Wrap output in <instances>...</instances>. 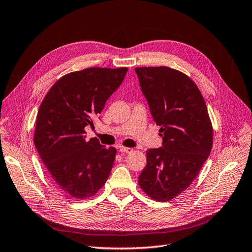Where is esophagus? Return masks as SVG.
Masks as SVG:
<instances>
[{
	"label": "esophagus",
	"instance_id": "obj_1",
	"mask_svg": "<svg viewBox=\"0 0 252 252\" xmlns=\"http://www.w3.org/2000/svg\"><path fill=\"white\" fill-rule=\"evenodd\" d=\"M119 151H120L121 153H126V154H131V153L133 152L132 148L125 147V146H120V147H119Z\"/></svg>",
	"mask_w": 252,
	"mask_h": 252
}]
</instances>
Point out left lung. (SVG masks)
<instances>
[{
	"label": "left lung",
	"instance_id": "obj_1",
	"mask_svg": "<svg viewBox=\"0 0 252 252\" xmlns=\"http://www.w3.org/2000/svg\"><path fill=\"white\" fill-rule=\"evenodd\" d=\"M135 71L163 137L161 147L146 152L139 186L153 199L168 201L189 187L207 161L212 123L199 89L185 73L167 66Z\"/></svg>",
	"mask_w": 252,
	"mask_h": 252
}]
</instances>
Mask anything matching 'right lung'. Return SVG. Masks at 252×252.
Listing matches in <instances>:
<instances>
[{"label":"right lung","mask_w":252,"mask_h":252,"mask_svg":"<svg viewBox=\"0 0 252 252\" xmlns=\"http://www.w3.org/2000/svg\"><path fill=\"white\" fill-rule=\"evenodd\" d=\"M126 67H91L65 74L46 93L36 117L34 144L53 183L67 196L85 199L105 185L116 148L86 139Z\"/></svg>","instance_id":"right-lung-1"}]
</instances>
